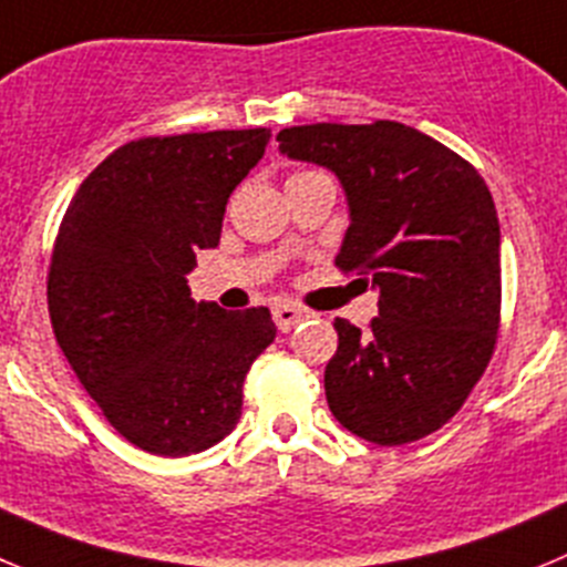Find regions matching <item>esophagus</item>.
Here are the masks:
<instances>
[{"instance_id": "34e87169", "label": "esophagus", "mask_w": 567, "mask_h": 567, "mask_svg": "<svg viewBox=\"0 0 567 567\" xmlns=\"http://www.w3.org/2000/svg\"><path fill=\"white\" fill-rule=\"evenodd\" d=\"M305 316H308V313H305L301 308H296V305H277V308H274V321H277V327L282 332L293 330V327L299 324Z\"/></svg>"}]
</instances>
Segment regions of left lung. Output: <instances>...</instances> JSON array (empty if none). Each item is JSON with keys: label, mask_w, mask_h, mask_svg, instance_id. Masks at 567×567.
Listing matches in <instances>:
<instances>
[{"label": "left lung", "mask_w": 567, "mask_h": 567, "mask_svg": "<svg viewBox=\"0 0 567 567\" xmlns=\"http://www.w3.org/2000/svg\"><path fill=\"white\" fill-rule=\"evenodd\" d=\"M277 142L336 173L349 206L336 266L361 271L380 296L367 332L336 319L332 416L383 447L439 431L484 374L501 321V226L484 178L391 120L296 125Z\"/></svg>", "instance_id": "left-lung-1"}]
</instances>
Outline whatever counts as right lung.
Returning a JSON list of instances; mask_svg holds the SVG:
<instances>
[{
  "instance_id": "add662e5",
  "label": "right lung",
  "mask_w": 567,
  "mask_h": 567,
  "mask_svg": "<svg viewBox=\"0 0 567 567\" xmlns=\"http://www.w3.org/2000/svg\"><path fill=\"white\" fill-rule=\"evenodd\" d=\"M268 140L248 128L128 142L89 173L58 229L47 282L58 347L111 427L156 456L229 436L243 380L277 338L268 308L193 301L187 285Z\"/></svg>"
}]
</instances>
